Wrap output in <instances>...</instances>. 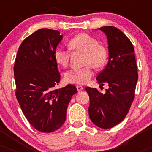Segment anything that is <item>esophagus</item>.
Returning <instances> with one entry per match:
<instances>
[{
    "label": "esophagus",
    "instance_id": "1",
    "mask_svg": "<svg viewBox=\"0 0 152 152\" xmlns=\"http://www.w3.org/2000/svg\"><path fill=\"white\" fill-rule=\"evenodd\" d=\"M76 88H77L78 91H82L83 89V87L81 86H76Z\"/></svg>",
    "mask_w": 152,
    "mask_h": 152
}]
</instances>
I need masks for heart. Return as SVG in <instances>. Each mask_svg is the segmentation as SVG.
I'll use <instances>...</instances> for the list:
<instances>
[{
  "label": "heart",
  "mask_w": 152,
  "mask_h": 152,
  "mask_svg": "<svg viewBox=\"0 0 152 152\" xmlns=\"http://www.w3.org/2000/svg\"><path fill=\"white\" fill-rule=\"evenodd\" d=\"M69 46L72 50H77L85 53L83 64L85 67L72 69L66 71L64 78L67 82L74 84H85L93 77L92 66L95 69L102 68L106 63L107 52L102 45L91 35L81 33L69 41ZM56 62L62 66L68 65L70 58V51L63 48H57L54 51Z\"/></svg>",
  "instance_id": "heart-1"
}]
</instances>
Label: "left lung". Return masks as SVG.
I'll return each mask as SVG.
<instances>
[{"label":"left lung","mask_w":152,"mask_h":152,"mask_svg":"<svg viewBox=\"0 0 152 152\" xmlns=\"http://www.w3.org/2000/svg\"><path fill=\"white\" fill-rule=\"evenodd\" d=\"M107 37L109 60L96 80L109 85L106 93L86 87L90 104L89 117L96 126L112 128L126 117L135 95L138 80L134 48L127 36L114 26L99 28Z\"/></svg>","instance_id":"left-lung-1"}]
</instances>
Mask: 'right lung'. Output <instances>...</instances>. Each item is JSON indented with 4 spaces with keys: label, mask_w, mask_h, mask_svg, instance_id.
I'll return each mask as SVG.
<instances>
[{
    "label": "right lung",
    "mask_w": 152,
    "mask_h": 152,
    "mask_svg": "<svg viewBox=\"0 0 152 152\" xmlns=\"http://www.w3.org/2000/svg\"><path fill=\"white\" fill-rule=\"evenodd\" d=\"M62 38L58 31L39 29L23 41L15 58L16 99L31 126L44 133L64 124L68 105L77 92L71 84L55 88L61 76L53 54Z\"/></svg>",
    "instance_id": "1"
}]
</instances>
